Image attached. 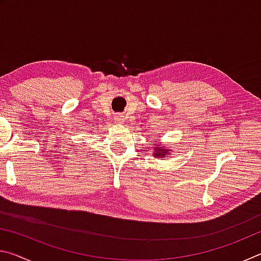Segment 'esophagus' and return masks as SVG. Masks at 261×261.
I'll return each instance as SVG.
<instances>
[{"label": "esophagus", "mask_w": 261, "mask_h": 261, "mask_svg": "<svg viewBox=\"0 0 261 261\" xmlns=\"http://www.w3.org/2000/svg\"><path fill=\"white\" fill-rule=\"evenodd\" d=\"M123 120V116H121V115H117L116 117H115V121H116L117 123H121Z\"/></svg>", "instance_id": "esophagus-1"}]
</instances>
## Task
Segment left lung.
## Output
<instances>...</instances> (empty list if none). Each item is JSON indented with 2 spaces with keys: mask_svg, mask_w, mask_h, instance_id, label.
Wrapping results in <instances>:
<instances>
[{
  "mask_svg": "<svg viewBox=\"0 0 261 261\" xmlns=\"http://www.w3.org/2000/svg\"><path fill=\"white\" fill-rule=\"evenodd\" d=\"M156 151L159 152V153H154L155 154V156H158V158H162V156H165V155H169V154H168V152H169V149H165V148H156Z\"/></svg>",
  "mask_w": 261,
  "mask_h": 261,
  "instance_id": "left-lung-1",
  "label": "left lung"
}]
</instances>
